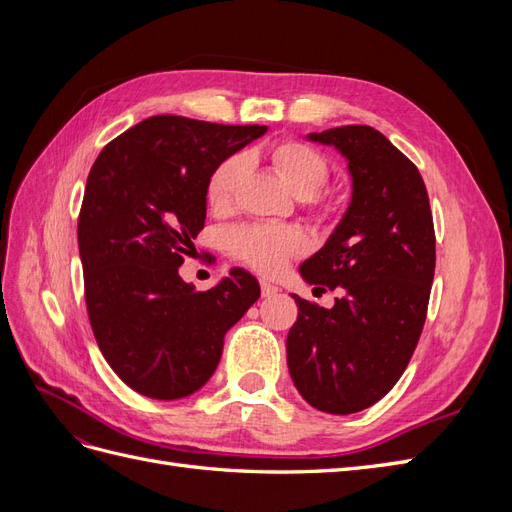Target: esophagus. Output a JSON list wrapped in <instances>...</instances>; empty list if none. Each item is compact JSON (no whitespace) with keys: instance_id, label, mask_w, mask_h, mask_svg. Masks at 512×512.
Returning a JSON list of instances; mask_svg holds the SVG:
<instances>
[{"instance_id":"esophagus-1","label":"esophagus","mask_w":512,"mask_h":512,"mask_svg":"<svg viewBox=\"0 0 512 512\" xmlns=\"http://www.w3.org/2000/svg\"><path fill=\"white\" fill-rule=\"evenodd\" d=\"M260 290H262V297H265V299H269V297H275V294L280 292V288L273 286L271 282H265V280L260 282Z\"/></svg>"}]
</instances>
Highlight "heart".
<instances>
[{
  "label": "heart",
  "mask_w": 512,
  "mask_h": 512,
  "mask_svg": "<svg viewBox=\"0 0 512 512\" xmlns=\"http://www.w3.org/2000/svg\"><path fill=\"white\" fill-rule=\"evenodd\" d=\"M269 158L284 183L297 198H303L307 205H314V194L324 188L329 179V164L322 153L305 143L288 141L275 145L269 151ZM247 173V160L241 153L226 158L218 168L213 170L207 185V198L215 209H226L239 183ZM230 247L247 265L262 273L280 271L286 260L299 254L305 241L301 232L294 228H277V226H245L230 235Z\"/></svg>",
  "instance_id": "obj_1"
}]
</instances>
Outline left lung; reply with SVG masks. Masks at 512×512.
<instances>
[{"instance_id":"obj_1","label":"left lung","mask_w":512,"mask_h":512,"mask_svg":"<svg viewBox=\"0 0 512 512\" xmlns=\"http://www.w3.org/2000/svg\"><path fill=\"white\" fill-rule=\"evenodd\" d=\"M348 162L350 205L299 273L342 288L331 309L297 294L286 339L290 378L309 406L352 414L374 406L404 374L421 337L436 271V235L418 168L369 126L307 134Z\"/></svg>"}]
</instances>
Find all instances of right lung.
<instances>
[{"mask_svg":"<svg viewBox=\"0 0 512 512\" xmlns=\"http://www.w3.org/2000/svg\"><path fill=\"white\" fill-rule=\"evenodd\" d=\"M265 132L156 115L108 143L89 170L79 215L87 314L106 363L136 393H196L226 331L260 297L245 269L196 292L179 267L205 228L211 173Z\"/></svg>","mask_w":512,"mask_h":512,"instance_id":"1","label":"right lung"}]
</instances>
